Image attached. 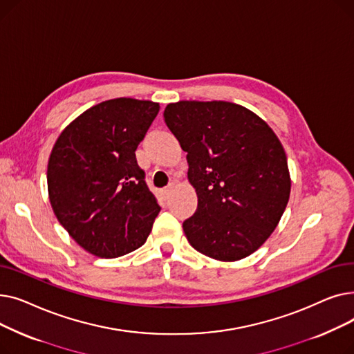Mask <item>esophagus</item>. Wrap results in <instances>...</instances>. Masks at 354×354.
<instances>
[{
  "label": "esophagus",
  "instance_id": "34e87169",
  "mask_svg": "<svg viewBox=\"0 0 354 354\" xmlns=\"http://www.w3.org/2000/svg\"><path fill=\"white\" fill-rule=\"evenodd\" d=\"M175 188V183H169V185H167V187L166 188H163V189H160V196L162 198H167V196H169V194L172 192V189Z\"/></svg>",
  "mask_w": 354,
  "mask_h": 354
}]
</instances>
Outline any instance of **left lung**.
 <instances>
[{
	"instance_id": "1",
	"label": "left lung",
	"mask_w": 354,
	"mask_h": 354,
	"mask_svg": "<svg viewBox=\"0 0 354 354\" xmlns=\"http://www.w3.org/2000/svg\"><path fill=\"white\" fill-rule=\"evenodd\" d=\"M166 126L187 152L196 212L183 222L189 244L218 261L261 247L280 222L291 179L284 147L254 111L230 102L167 104Z\"/></svg>"
}]
</instances>
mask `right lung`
I'll use <instances>...</instances> for the list:
<instances>
[{
    "mask_svg": "<svg viewBox=\"0 0 354 354\" xmlns=\"http://www.w3.org/2000/svg\"><path fill=\"white\" fill-rule=\"evenodd\" d=\"M159 103L119 97L74 119L55 140L47 166L54 215L87 252L116 258L142 247L160 207L135 151Z\"/></svg>",
    "mask_w": 354,
    "mask_h": 354,
    "instance_id": "obj_1",
    "label": "right lung"
}]
</instances>
